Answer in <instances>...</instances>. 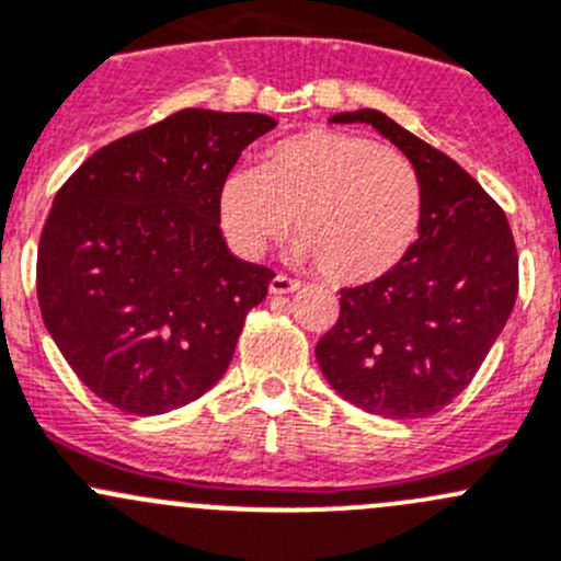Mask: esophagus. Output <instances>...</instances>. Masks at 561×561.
Instances as JSON below:
<instances>
[{"instance_id":"obj_1","label":"esophagus","mask_w":561,"mask_h":561,"mask_svg":"<svg viewBox=\"0 0 561 561\" xmlns=\"http://www.w3.org/2000/svg\"><path fill=\"white\" fill-rule=\"evenodd\" d=\"M298 287H300L298 279H290V276H285V274H276L274 279H271L268 290L274 293V296H287V293H296Z\"/></svg>"}]
</instances>
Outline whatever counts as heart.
<instances>
[{"label":"heart","mask_w":561,"mask_h":561,"mask_svg":"<svg viewBox=\"0 0 561 561\" xmlns=\"http://www.w3.org/2000/svg\"><path fill=\"white\" fill-rule=\"evenodd\" d=\"M293 252L333 282H370L409 255L422 226V185L398 150L314 128L276 141L217 187V220L241 257H261L290 226Z\"/></svg>","instance_id":"b5f03b06"}]
</instances>
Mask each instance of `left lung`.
<instances>
[{
	"label": "left lung",
	"mask_w": 561,
	"mask_h": 561,
	"mask_svg": "<svg viewBox=\"0 0 561 561\" xmlns=\"http://www.w3.org/2000/svg\"><path fill=\"white\" fill-rule=\"evenodd\" d=\"M368 123L411 161L422 185L420 239L392 271L341 290V314L317 341V363L344 400L387 420L449 405L503 333L518 293L508 217L457 161L379 110Z\"/></svg>",
	"instance_id": "8db88e82"
}]
</instances>
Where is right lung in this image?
<instances>
[{
	"instance_id": "obj_1",
	"label": "right lung",
	"mask_w": 561,
	"mask_h": 561,
	"mask_svg": "<svg viewBox=\"0 0 561 561\" xmlns=\"http://www.w3.org/2000/svg\"><path fill=\"white\" fill-rule=\"evenodd\" d=\"M274 126L261 112L180 110L93 152L56 193L39 311L96 398L156 416L222 379L274 271L231 255L217 187Z\"/></svg>"
}]
</instances>
